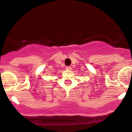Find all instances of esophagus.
<instances>
[{
  "label": "esophagus",
  "instance_id": "esophagus-1",
  "mask_svg": "<svg viewBox=\"0 0 132 132\" xmlns=\"http://www.w3.org/2000/svg\"><path fill=\"white\" fill-rule=\"evenodd\" d=\"M66 69H67V70L71 71V69H72V68H71V66H66Z\"/></svg>",
  "mask_w": 132,
  "mask_h": 132
}]
</instances>
